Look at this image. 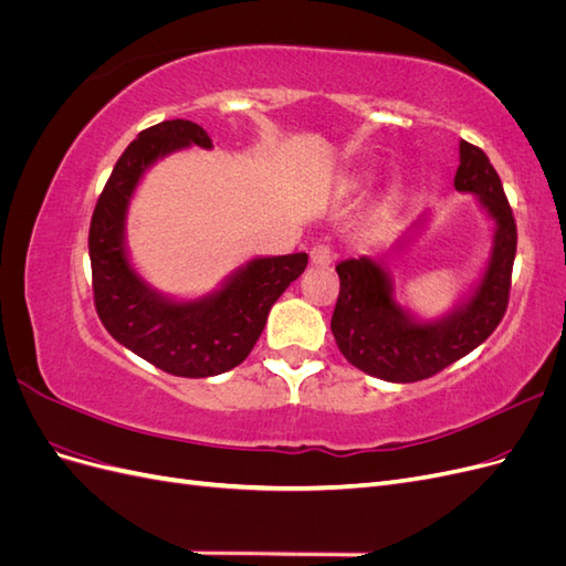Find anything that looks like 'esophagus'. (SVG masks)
I'll use <instances>...</instances> for the list:
<instances>
[{"label":"esophagus","mask_w":566,"mask_h":566,"mask_svg":"<svg viewBox=\"0 0 566 566\" xmlns=\"http://www.w3.org/2000/svg\"><path fill=\"white\" fill-rule=\"evenodd\" d=\"M333 264V250L328 245H314L312 248V266L325 269Z\"/></svg>","instance_id":"34e87169"}]
</instances>
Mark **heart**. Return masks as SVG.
Returning <instances> with one entry per match:
<instances>
[{"mask_svg": "<svg viewBox=\"0 0 566 566\" xmlns=\"http://www.w3.org/2000/svg\"><path fill=\"white\" fill-rule=\"evenodd\" d=\"M368 181H370V177H358V179L354 181V188H364ZM397 200H399V191H389V196L385 198V205H389V208H391V205L397 202Z\"/></svg>", "mask_w": 566, "mask_h": 566, "instance_id": "heart-1", "label": "heart"}]
</instances>
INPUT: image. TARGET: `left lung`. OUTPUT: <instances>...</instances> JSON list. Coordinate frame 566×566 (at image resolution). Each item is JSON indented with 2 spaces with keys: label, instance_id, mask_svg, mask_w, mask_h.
<instances>
[{
  "label": "left lung",
  "instance_id": "obj_1",
  "mask_svg": "<svg viewBox=\"0 0 566 566\" xmlns=\"http://www.w3.org/2000/svg\"><path fill=\"white\" fill-rule=\"evenodd\" d=\"M453 186L455 191L476 198L479 208L493 221V241L479 279L447 314L420 318L408 304H401L389 269L373 256H349L335 266L339 297L331 331L347 361L373 378L387 382L432 378L482 345L505 314L517 227L503 184L482 148L460 142ZM427 221L430 214H422L394 250H403Z\"/></svg>",
  "mask_w": 566,
  "mask_h": 566
}]
</instances>
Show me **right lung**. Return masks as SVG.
<instances>
[{"label":"right lung","mask_w":566,"mask_h":566,"mask_svg":"<svg viewBox=\"0 0 566 566\" xmlns=\"http://www.w3.org/2000/svg\"><path fill=\"white\" fill-rule=\"evenodd\" d=\"M191 146L212 148L208 132L191 119H167L136 136L96 202L90 260L98 318L119 345L179 378H212L245 361L271 306L302 276L310 254L254 256L193 300L153 287L129 260V202L153 165Z\"/></svg>","instance_id":"obj_1"}]
</instances>
